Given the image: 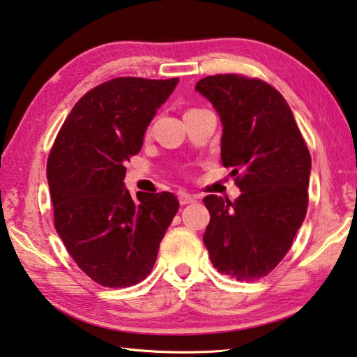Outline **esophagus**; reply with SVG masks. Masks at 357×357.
Returning a JSON list of instances; mask_svg holds the SVG:
<instances>
[{"label": "esophagus", "instance_id": "34e87169", "mask_svg": "<svg viewBox=\"0 0 357 357\" xmlns=\"http://www.w3.org/2000/svg\"><path fill=\"white\" fill-rule=\"evenodd\" d=\"M195 201H196V197L188 195V192H178V202L182 204V206H186V204H191Z\"/></svg>", "mask_w": 357, "mask_h": 357}]
</instances>
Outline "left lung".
<instances>
[{"mask_svg":"<svg viewBox=\"0 0 357 357\" xmlns=\"http://www.w3.org/2000/svg\"><path fill=\"white\" fill-rule=\"evenodd\" d=\"M196 90L223 123L221 162L234 167L236 201L204 197V243L220 273L253 282L271 273L293 245L307 213L312 158L282 93L241 74L208 75Z\"/></svg>","mask_w":357,"mask_h":357,"instance_id":"obj_1","label":"left lung"}]
</instances>
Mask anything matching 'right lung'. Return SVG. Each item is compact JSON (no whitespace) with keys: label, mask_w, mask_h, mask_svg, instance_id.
I'll use <instances>...</instances> for the list:
<instances>
[{"label":"right lung","mask_w":357,"mask_h":357,"mask_svg":"<svg viewBox=\"0 0 357 357\" xmlns=\"http://www.w3.org/2000/svg\"><path fill=\"white\" fill-rule=\"evenodd\" d=\"M178 79L116 77L85 93L64 120L47 160L58 236L93 282L137 284L178 210L172 192L125 188V162L142 149L147 126Z\"/></svg>","instance_id":"right-lung-1"}]
</instances>
